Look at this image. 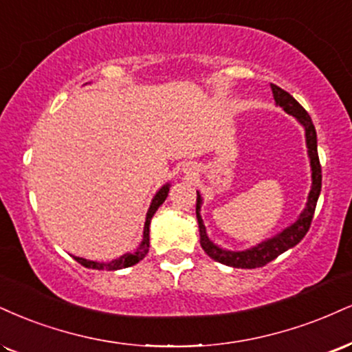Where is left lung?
Listing matches in <instances>:
<instances>
[{
  "label": "left lung",
  "mask_w": 352,
  "mask_h": 352,
  "mask_svg": "<svg viewBox=\"0 0 352 352\" xmlns=\"http://www.w3.org/2000/svg\"><path fill=\"white\" fill-rule=\"evenodd\" d=\"M274 93V100L278 107L283 108V111L292 114L297 118V121L305 128V138H307V147H308V157H310V167H311V190L308 193V201L305 210L300 213L297 221L292 223L289 228L275 234L274 238L267 241H262L261 244L254 245L251 249L245 251H226V249L219 248L214 243H211L208 234H206V228L203 224L200 208H201V195L197 192V219L198 228H200V244L211 259L217 262H221L224 265L236 269H256L264 267L275 257L280 256L282 252L289 251L290 248L297 245L300 241L305 238L310 224L315 214L316 201H318L320 192H321V165L318 159V146H316V131L313 126V121L310 114L305 111V108L298 103L290 93L282 90L277 85H270Z\"/></svg>",
  "instance_id": "1"
}]
</instances>
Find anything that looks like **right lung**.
I'll use <instances>...</instances> for the list:
<instances>
[{"mask_svg":"<svg viewBox=\"0 0 352 352\" xmlns=\"http://www.w3.org/2000/svg\"><path fill=\"white\" fill-rule=\"evenodd\" d=\"M168 190H170V184H165L164 187L160 188L157 193H155V197L152 198L149 211H147V214H146V223H144L142 241H141V244H139V248L135 249L134 252L124 254V256L118 257V259H114L111 262H95V261L83 259V257H74V259L77 261L78 264L85 265V267L98 269V270L126 269V267H131V265L138 264L139 261H142L144 257H146V254L149 252V224H151V219H152V217H154V213L157 211L159 206L165 201V198H167V195H168Z\"/></svg>","mask_w":352,"mask_h":352,"instance_id":"obj_1","label":"right lung"}]
</instances>
